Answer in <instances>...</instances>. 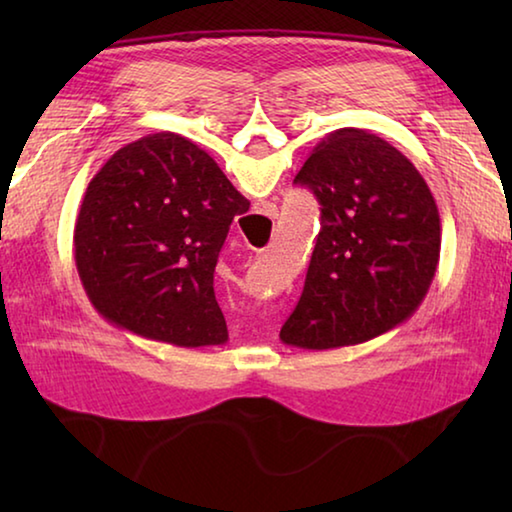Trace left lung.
Here are the masks:
<instances>
[{"label": "left lung", "mask_w": 512, "mask_h": 512, "mask_svg": "<svg viewBox=\"0 0 512 512\" xmlns=\"http://www.w3.org/2000/svg\"><path fill=\"white\" fill-rule=\"evenodd\" d=\"M293 183L314 192L320 232L282 343L345 348L411 318L440 259L438 205L413 162L377 135L339 128Z\"/></svg>", "instance_id": "1"}]
</instances>
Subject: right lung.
Masks as SVG:
<instances>
[{"instance_id": "obj_1", "label": "right lung", "mask_w": 512, "mask_h": 512, "mask_svg": "<svg viewBox=\"0 0 512 512\" xmlns=\"http://www.w3.org/2000/svg\"><path fill=\"white\" fill-rule=\"evenodd\" d=\"M241 196L210 155L176 133L126 144L85 189L74 228L83 289L99 314L153 341H228L214 266Z\"/></svg>"}]
</instances>
